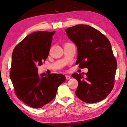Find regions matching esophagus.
<instances>
[{
	"label": "esophagus",
	"instance_id": "obj_1",
	"mask_svg": "<svg viewBox=\"0 0 127 127\" xmlns=\"http://www.w3.org/2000/svg\"><path fill=\"white\" fill-rule=\"evenodd\" d=\"M65 78H66V79H69L70 78V76H69V75H66Z\"/></svg>",
	"mask_w": 127,
	"mask_h": 127
}]
</instances>
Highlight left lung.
I'll use <instances>...</instances> for the list:
<instances>
[{
  "label": "left lung",
  "instance_id": "1",
  "mask_svg": "<svg viewBox=\"0 0 127 127\" xmlns=\"http://www.w3.org/2000/svg\"><path fill=\"white\" fill-rule=\"evenodd\" d=\"M65 31L77 47L76 64H79V68H87L89 70L86 73L72 75L78 82L75 91L76 96L86 103L101 101L114 86L117 62L110 41L90 26L78 25Z\"/></svg>",
  "mask_w": 127,
  "mask_h": 127
}]
</instances>
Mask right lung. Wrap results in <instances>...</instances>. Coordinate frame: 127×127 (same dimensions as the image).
I'll return each instance as SVG.
<instances>
[{"label": "right lung", "instance_id": "obj_1", "mask_svg": "<svg viewBox=\"0 0 127 127\" xmlns=\"http://www.w3.org/2000/svg\"><path fill=\"white\" fill-rule=\"evenodd\" d=\"M55 31H37L17 44L12 53L10 78L17 97L33 108L52 101L58 87L65 80L61 74H38V66L48 57Z\"/></svg>", "mask_w": 127, "mask_h": 127}]
</instances>
